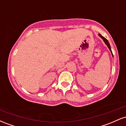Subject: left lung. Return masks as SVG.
I'll use <instances>...</instances> for the list:
<instances>
[{
  "label": "left lung",
  "mask_w": 126,
  "mask_h": 126,
  "mask_svg": "<svg viewBox=\"0 0 126 126\" xmlns=\"http://www.w3.org/2000/svg\"><path fill=\"white\" fill-rule=\"evenodd\" d=\"M98 35L99 36V37H101V38L102 39V40H103V41H104V42L105 43V44L107 45V47H108V48H109V50H110V51H111V54H112V57H113V54H112V51H111V47H110V43H108V41L107 40L106 38H104V37H103V36H102L100 34H98Z\"/></svg>",
  "instance_id": "1"
}]
</instances>
